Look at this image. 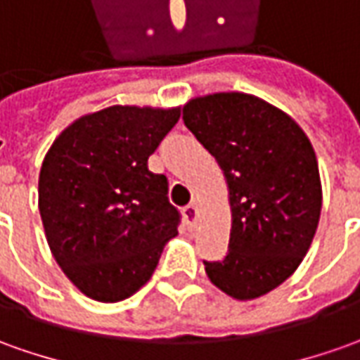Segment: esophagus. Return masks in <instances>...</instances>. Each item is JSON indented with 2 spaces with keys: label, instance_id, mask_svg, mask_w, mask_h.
<instances>
[{
  "label": "esophagus",
  "instance_id": "esophagus-1",
  "mask_svg": "<svg viewBox=\"0 0 360 360\" xmlns=\"http://www.w3.org/2000/svg\"><path fill=\"white\" fill-rule=\"evenodd\" d=\"M183 217H185L187 226H189V229H193V226H195V221H197V205H195V202L187 205V207L183 209Z\"/></svg>",
  "mask_w": 360,
  "mask_h": 360
}]
</instances>
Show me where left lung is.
I'll list each match as a JSON object with an SVG mask.
<instances>
[{"label":"left lung","mask_w":360,"mask_h":360,"mask_svg":"<svg viewBox=\"0 0 360 360\" xmlns=\"http://www.w3.org/2000/svg\"><path fill=\"white\" fill-rule=\"evenodd\" d=\"M183 122L219 161L231 195L229 252L205 270L236 300L272 292L307 254L321 214L309 139L282 110L240 92L191 100Z\"/></svg>","instance_id":"1"}]
</instances>
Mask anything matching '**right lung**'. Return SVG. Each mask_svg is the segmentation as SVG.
Masks as SVG:
<instances>
[{"label":"right lung","instance_id":"1","mask_svg":"<svg viewBox=\"0 0 360 360\" xmlns=\"http://www.w3.org/2000/svg\"><path fill=\"white\" fill-rule=\"evenodd\" d=\"M181 110L110 106L77 120L51 146L39 175V211L63 272L88 297L122 302L158 268L181 212L149 155Z\"/></svg>","mask_w":360,"mask_h":360}]
</instances>
